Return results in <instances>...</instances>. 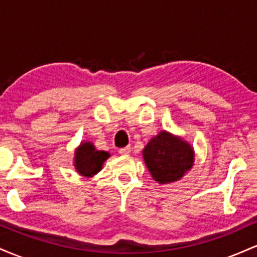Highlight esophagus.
Masks as SVG:
<instances>
[{
  "instance_id": "obj_1",
  "label": "esophagus",
  "mask_w": 257,
  "mask_h": 257,
  "mask_svg": "<svg viewBox=\"0 0 257 257\" xmlns=\"http://www.w3.org/2000/svg\"><path fill=\"white\" fill-rule=\"evenodd\" d=\"M131 151H132L131 147L126 146V147H123V149H120V150H119V153H120V155H122V156H128L129 153H131Z\"/></svg>"
}]
</instances>
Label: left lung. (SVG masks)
<instances>
[{
	"label": "left lung",
	"instance_id": "8db88e82",
	"mask_svg": "<svg viewBox=\"0 0 257 257\" xmlns=\"http://www.w3.org/2000/svg\"><path fill=\"white\" fill-rule=\"evenodd\" d=\"M143 156L150 174L158 184L179 181L192 168L194 162L192 146L166 131L149 141Z\"/></svg>",
	"mask_w": 257,
	"mask_h": 257
}]
</instances>
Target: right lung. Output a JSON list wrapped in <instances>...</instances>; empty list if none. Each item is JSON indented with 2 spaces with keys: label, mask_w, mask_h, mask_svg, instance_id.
Masks as SVG:
<instances>
[{
  "label": "right lung",
  "mask_w": 257,
  "mask_h": 257,
  "mask_svg": "<svg viewBox=\"0 0 257 257\" xmlns=\"http://www.w3.org/2000/svg\"><path fill=\"white\" fill-rule=\"evenodd\" d=\"M110 157V153L98 151L89 141L81 143L75 151V168L79 175L90 178L102 169L104 162Z\"/></svg>",
  "instance_id": "1"
}]
</instances>
